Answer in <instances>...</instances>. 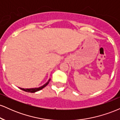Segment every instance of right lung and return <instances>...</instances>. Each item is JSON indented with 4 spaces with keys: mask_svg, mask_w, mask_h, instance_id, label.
<instances>
[{
    "mask_svg": "<svg viewBox=\"0 0 120 120\" xmlns=\"http://www.w3.org/2000/svg\"><path fill=\"white\" fill-rule=\"evenodd\" d=\"M51 79H49V81H47V82H46V83L44 84L42 86L39 87H36V88H31V89H24V88H21V87H19L20 89H21L23 91H25L26 92H28V93H35V92L37 91H38L42 90V89H43L45 87H46L47 85H48V84L49 83V81H50Z\"/></svg>",
    "mask_w": 120,
    "mask_h": 120,
    "instance_id": "right-lung-1",
    "label": "right lung"
}]
</instances>
